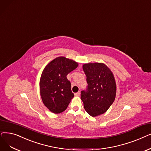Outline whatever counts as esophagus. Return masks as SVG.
<instances>
[{
	"instance_id": "esophagus-1",
	"label": "esophagus",
	"mask_w": 151,
	"mask_h": 151,
	"mask_svg": "<svg viewBox=\"0 0 151 151\" xmlns=\"http://www.w3.org/2000/svg\"><path fill=\"white\" fill-rule=\"evenodd\" d=\"M80 94H81V93H80V91H78V93H75V95L76 96H79L80 95Z\"/></svg>"
}]
</instances>
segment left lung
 Returning <instances> with one entry per match:
<instances>
[{
  "instance_id": "left-lung-1",
  "label": "left lung",
  "mask_w": 151,
  "mask_h": 151,
  "mask_svg": "<svg viewBox=\"0 0 151 151\" xmlns=\"http://www.w3.org/2000/svg\"><path fill=\"white\" fill-rule=\"evenodd\" d=\"M88 88L81 92L85 110L92 116L103 114L113 104L116 96V83L112 72L102 63L83 65Z\"/></svg>"
}]
</instances>
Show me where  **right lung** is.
<instances>
[{"instance_id":"right-lung-1","label":"right lung","mask_w":151,"mask_h":151,"mask_svg":"<svg viewBox=\"0 0 151 151\" xmlns=\"http://www.w3.org/2000/svg\"><path fill=\"white\" fill-rule=\"evenodd\" d=\"M78 64L65 57H58L49 63L42 71L39 87L44 106L50 112L59 114L66 110L74 97L67 76Z\"/></svg>"}]
</instances>
